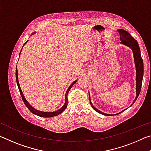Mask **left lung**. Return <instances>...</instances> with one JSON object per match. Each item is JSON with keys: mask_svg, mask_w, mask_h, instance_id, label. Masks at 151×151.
Listing matches in <instances>:
<instances>
[{"mask_svg": "<svg viewBox=\"0 0 151 151\" xmlns=\"http://www.w3.org/2000/svg\"><path fill=\"white\" fill-rule=\"evenodd\" d=\"M118 32L120 35V40H121V44H123L124 45H127V47L131 48L132 52H133V56H134V63H135V66H136V93H137V96L136 98H135L133 103L139 96V94L140 93V90H141V86H142V78H143V73H144V68H143V60L141 57V55H140V50L139 44H138V42L135 40L132 36L129 34V32L126 30L123 29H119ZM89 95V100H90V103L91 106L93 107V109L99 113L104 114V115L109 116V115H112V114H109L104 113V112H101L96 109L94 107L93 104H92L90 99V94H88ZM125 111V110H124ZM124 111H121L119 113H121V112H123ZM118 113V114H119Z\"/></svg>", "mask_w": 151, "mask_h": 151, "instance_id": "8db88e82", "label": "left lung"}]
</instances>
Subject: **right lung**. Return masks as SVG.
Masks as SVG:
<instances>
[{
    "instance_id": "1",
    "label": "right lung",
    "mask_w": 151,
    "mask_h": 151,
    "mask_svg": "<svg viewBox=\"0 0 151 151\" xmlns=\"http://www.w3.org/2000/svg\"><path fill=\"white\" fill-rule=\"evenodd\" d=\"M33 34H34V33H33ZM27 42H28V40H27V41L26 42L24 43V45L25 44H26V43H27ZM24 45H23V47H24ZM22 49H21V50H22ZM21 50H20V52H21ZM20 52L19 56H20ZM16 80H17V83L18 87H19V89L20 95H21L22 101H23L25 105H26V106L27 107L28 109H29V111H30V112H32L33 114H36V115H37V116H39L46 117V118H47V117H52V116H57L58 114L62 113V112H63L64 111H65V110L66 108V106H67V104H68V97H67V96H68V92H69V91L70 90V88H72V86H73L74 84H75V83H76V81H74L73 83L70 85L69 87H68V90L66 91V94H65V104H64V105H63V106L62 107V108L60 109L59 110H58V111H55V112H42V111H38V110L35 109V108H33V107H32L31 105H30V104L29 103H28V101L26 100V99H25L24 94H23V93H22V91H21V88H20V86L19 83V79H18V70H17V68H16Z\"/></svg>"
}]
</instances>
